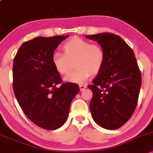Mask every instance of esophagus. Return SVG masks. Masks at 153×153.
Returning a JSON list of instances; mask_svg holds the SVG:
<instances>
[{"label":"esophagus","instance_id":"1","mask_svg":"<svg viewBox=\"0 0 153 153\" xmlns=\"http://www.w3.org/2000/svg\"><path fill=\"white\" fill-rule=\"evenodd\" d=\"M87 87V86L85 85H79V89H80V91H84L85 90V89Z\"/></svg>","mask_w":153,"mask_h":153}]
</instances>
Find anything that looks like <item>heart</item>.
<instances>
[{
  "label": "heart",
  "instance_id": "1",
  "mask_svg": "<svg viewBox=\"0 0 153 153\" xmlns=\"http://www.w3.org/2000/svg\"><path fill=\"white\" fill-rule=\"evenodd\" d=\"M64 53L56 51L52 55V64L56 71L61 75L68 74L72 62L76 69L65 77L66 82L82 84L91 75L100 71L105 62V53L101 46L92 44L78 37H72L63 45Z\"/></svg>",
  "mask_w": 153,
  "mask_h": 153
}]
</instances>
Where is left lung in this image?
<instances>
[{
  "label": "left lung",
  "mask_w": 153,
  "mask_h": 153,
  "mask_svg": "<svg viewBox=\"0 0 153 153\" xmlns=\"http://www.w3.org/2000/svg\"><path fill=\"white\" fill-rule=\"evenodd\" d=\"M105 53L102 69L87 87L92 90V117L101 127L114 130L131 118L137 104L142 76L134 53L119 36L112 33L86 35Z\"/></svg>",
  "instance_id": "obj_1"
}]
</instances>
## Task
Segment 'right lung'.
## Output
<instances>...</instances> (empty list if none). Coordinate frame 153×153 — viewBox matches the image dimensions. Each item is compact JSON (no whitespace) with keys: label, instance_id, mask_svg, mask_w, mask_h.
I'll return each mask as SVG.
<instances>
[{"label":"right lung","instance_id":"add662e5","mask_svg":"<svg viewBox=\"0 0 153 153\" xmlns=\"http://www.w3.org/2000/svg\"><path fill=\"white\" fill-rule=\"evenodd\" d=\"M68 35L38 37L24 42L13 59V87L20 107L39 127L54 130L66 121L79 85L62 84L51 58Z\"/></svg>","mask_w":153,"mask_h":153}]
</instances>
